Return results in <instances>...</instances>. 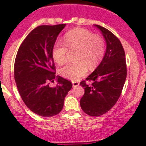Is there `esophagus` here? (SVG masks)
Returning <instances> with one entry per match:
<instances>
[{
  "label": "esophagus",
  "instance_id": "obj_1",
  "mask_svg": "<svg viewBox=\"0 0 146 146\" xmlns=\"http://www.w3.org/2000/svg\"><path fill=\"white\" fill-rule=\"evenodd\" d=\"M72 83H73V88H76V87L78 86V85H79V82L78 81H73V82H72Z\"/></svg>",
  "mask_w": 146,
  "mask_h": 146
}]
</instances>
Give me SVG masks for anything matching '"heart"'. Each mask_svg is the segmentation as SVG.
Returning <instances> with one entry per match:
<instances>
[{
  "mask_svg": "<svg viewBox=\"0 0 146 146\" xmlns=\"http://www.w3.org/2000/svg\"><path fill=\"white\" fill-rule=\"evenodd\" d=\"M64 43L58 41L52 48V57L59 65L64 64L67 58L68 50L76 51V62L66 64L59 70V74L65 78L77 80L87 73L88 67L94 70L104 57L106 44L100 35L82 28L72 29L66 34Z\"/></svg>",
  "mask_w": 146,
  "mask_h": 146,
  "instance_id": "obj_1",
  "label": "heart"
}]
</instances>
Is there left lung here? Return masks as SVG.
Here are the masks:
<instances>
[{"instance_id": "left-lung-1", "label": "left lung", "mask_w": 146, "mask_h": 146, "mask_svg": "<svg viewBox=\"0 0 146 146\" xmlns=\"http://www.w3.org/2000/svg\"><path fill=\"white\" fill-rule=\"evenodd\" d=\"M95 26L100 29L105 39L107 50L98 67L85 80L80 82L85 89L80 104L85 114L99 117L117 103L126 80L127 69L125 52L120 40L106 28L98 25Z\"/></svg>"}]
</instances>
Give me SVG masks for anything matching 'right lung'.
I'll list each match as a JSON object with an SVG mask.
<instances>
[{"label":"right lung","instance_id":"right-lung-1","mask_svg":"<svg viewBox=\"0 0 146 146\" xmlns=\"http://www.w3.org/2000/svg\"><path fill=\"white\" fill-rule=\"evenodd\" d=\"M66 24L41 25L31 31L20 45L14 65L17 90L25 105L41 117L61 112L72 82L57 77V85L50 87L56 78L52 48Z\"/></svg>","mask_w":146,"mask_h":146}]
</instances>
